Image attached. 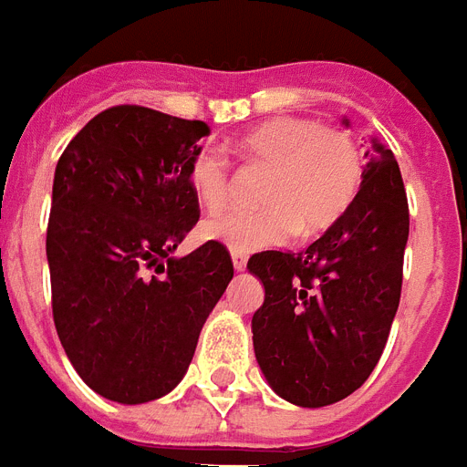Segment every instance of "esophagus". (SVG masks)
<instances>
[{"label":"esophagus","instance_id":"34e87169","mask_svg":"<svg viewBox=\"0 0 467 467\" xmlns=\"http://www.w3.org/2000/svg\"><path fill=\"white\" fill-rule=\"evenodd\" d=\"M233 266L234 271H244L246 268V256L240 252H233Z\"/></svg>","mask_w":467,"mask_h":467}]
</instances>
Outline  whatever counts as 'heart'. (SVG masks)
<instances>
[{
	"label": "heart",
	"instance_id": "heart-1",
	"mask_svg": "<svg viewBox=\"0 0 467 467\" xmlns=\"http://www.w3.org/2000/svg\"><path fill=\"white\" fill-rule=\"evenodd\" d=\"M246 165L268 170L261 211H230L203 223V240L230 252L278 246L299 230L331 227L358 194L362 162L352 139L302 117H275L234 139ZM189 189L199 206L218 211L230 196V165L215 148H201L189 162Z\"/></svg>",
	"mask_w": 467,
	"mask_h": 467
}]
</instances>
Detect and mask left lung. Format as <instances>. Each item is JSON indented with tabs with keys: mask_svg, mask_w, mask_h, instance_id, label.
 Here are the masks:
<instances>
[{
	"mask_svg": "<svg viewBox=\"0 0 467 467\" xmlns=\"http://www.w3.org/2000/svg\"><path fill=\"white\" fill-rule=\"evenodd\" d=\"M345 127L350 122L343 117ZM362 184L305 252L254 254L264 285L252 319L268 386L299 408L338 403L365 384L386 348L403 285L410 215L398 162L371 139Z\"/></svg>",
	"mask_w": 467,
	"mask_h": 467,
	"instance_id": "1",
	"label": "left lung"
}]
</instances>
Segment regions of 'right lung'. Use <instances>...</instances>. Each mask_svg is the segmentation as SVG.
<instances>
[{
	"instance_id": "obj_1",
	"label": "right lung",
	"mask_w": 467,
	"mask_h": 467,
	"mask_svg": "<svg viewBox=\"0 0 467 467\" xmlns=\"http://www.w3.org/2000/svg\"><path fill=\"white\" fill-rule=\"evenodd\" d=\"M208 134L199 119L117 105L57 162L47 225L57 336L86 386L115 403H148L180 384L233 280L218 242L172 256L199 221L187 170Z\"/></svg>"
}]
</instances>
